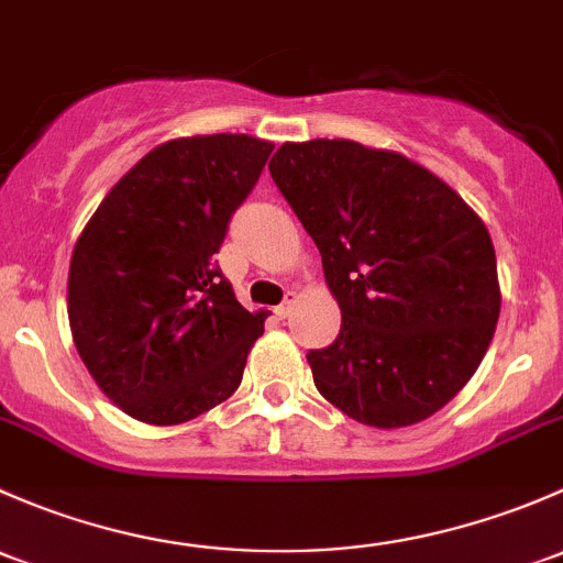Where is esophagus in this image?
I'll list each match as a JSON object with an SVG mask.
<instances>
[{
	"instance_id": "obj_1",
	"label": "esophagus",
	"mask_w": 563,
	"mask_h": 563,
	"mask_svg": "<svg viewBox=\"0 0 563 563\" xmlns=\"http://www.w3.org/2000/svg\"><path fill=\"white\" fill-rule=\"evenodd\" d=\"M292 306H295V292H289L287 300H284L279 309H276V317H279V320H287V317L292 314Z\"/></svg>"
}]
</instances>
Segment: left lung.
Listing matches in <instances>:
<instances>
[{
	"label": "left lung",
	"instance_id": "8db88e82",
	"mask_svg": "<svg viewBox=\"0 0 563 563\" xmlns=\"http://www.w3.org/2000/svg\"><path fill=\"white\" fill-rule=\"evenodd\" d=\"M268 167L341 309L339 339L306 355L317 390L382 431L437 415L479 368L501 311L483 219L409 156L344 137L284 143Z\"/></svg>",
	"mask_w": 563,
	"mask_h": 563
}]
</instances>
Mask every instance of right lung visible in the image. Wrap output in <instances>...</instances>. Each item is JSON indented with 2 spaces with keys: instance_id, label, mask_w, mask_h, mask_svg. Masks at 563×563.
I'll return each instance as SVG.
<instances>
[{
  "instance_id": "obj_1",
  "label": "right lung",
  "mask_w": 563,
  "mask_h": 563,
  "mask_svg": "<svg viewBox=\"0 0 563 563\" xmlns=\"http://www.w3.org/2000/svg\"><path fill=\"white\" fill-rule=\"evenodd\" d=\"M274 143H159L102 197L69 260L67 317L97 387L135 420L178 426L241 385L268 311H246L213 265L230 213Z\"/></svg>"
}]
</instances>
